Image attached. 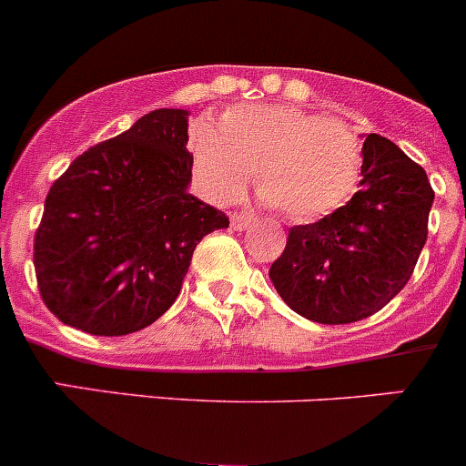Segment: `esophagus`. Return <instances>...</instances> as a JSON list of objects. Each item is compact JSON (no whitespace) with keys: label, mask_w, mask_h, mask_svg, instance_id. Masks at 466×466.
<instances>
[{"label":"esophagus","mask_w":466,"mask_h":466,"mask_svg":"<svg viewBox=\"0 0 466 466\" xmlns=\"http://www.w3.org/2000/svg\"><path fill=\"white\" fill-rule=\"evenodd\" d=\"M250 223H253V216H246V213H232V228L237 229V232H243Z\"/></svg>","instance_id":"obj_1"}]
</instances>
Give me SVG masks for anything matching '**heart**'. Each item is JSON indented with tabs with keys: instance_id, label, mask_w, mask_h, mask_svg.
<instances>
[{
	"instance_id": "b5f03b06",
	"label": "heart",
	"mask_w": 466,
	"mask_h": 466,
	"mask_svg": "<svg viewBox=\"0 0 466 466\" xmlns=\"http://www.w3.org/2000/svg\"><path fill=\"white\" fill-rule=\"evenodd\" d=\"M190 147L199 184L213 199L238 198L255 172L259 195L299 223L340 208L363 172L354 126L292 106L232 107L218 128L195 124Z\"/></svg>"
}]
</instances>
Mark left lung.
I'll list each match as a JSON object with an SVG mask.
<instances>
[{"label":"left lung","mask_w":466,"mask_h":466,"mask_svg":"<svg viewBox=\"0 0 466 466\" xmlns=\"http://www.w3.org/2000/svg\"><path fill=\"white\" fill-rule=\"evenodd\" d=\"M432 199L419 163L381 135H365L360 188L317 223L289 229L268 271L273 287L294 312L317 324L375 315L414 273Z\"/></svg>","instance_id":"8db88e82"}]
</instances>
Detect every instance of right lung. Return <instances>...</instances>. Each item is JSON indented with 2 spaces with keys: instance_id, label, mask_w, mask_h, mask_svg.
Instances as JSON below:
<instances>
[{
  "instance_id": "add662e5",
  "label": "right lung",
  "mask_w": 466,
  "mask_h": 466,
  "mask_svg": "<svg viewBox=\"0 0 466 466\" xmlns=\"http://www.w3.org/2000/svg\"><path fill=\"white\" fill-rule=\"evenodd\" d=\"M188 112L154 110L77 156L52 184L34 237L47 310L91 336H128L179 297L193 250L229 228L188 193Z\"/></svg>"
}]
</instances>
